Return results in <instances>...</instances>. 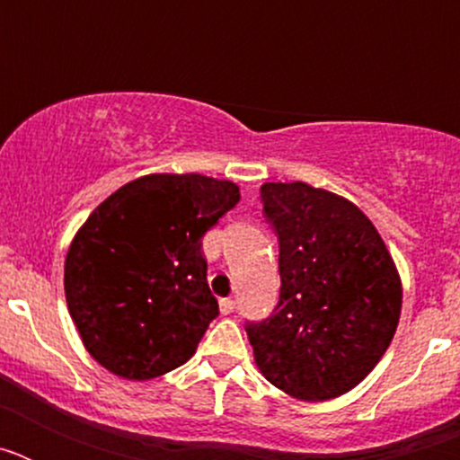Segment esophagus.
Returning a JSON list of instances; mask_svg holds the SVG:
<instances>
[{
	"instance_id": "esophagus-1",
	"label": "esophagus",
	"mask_w": 460,
	"mask_h": 460,
	"mask_svg": "<svg viewBox=\"0 0 460 460\" xmlns=\"http://www.w3.org/2000/svg\"><path fill=\"white\" fill-rule=\"evenodd\" d=\"M218 306H221L223 315H227V313H233V311H234V306H237V304H234V299H230V296H226V299H221V302H218Z\"/></svg>"
}]
</instances>
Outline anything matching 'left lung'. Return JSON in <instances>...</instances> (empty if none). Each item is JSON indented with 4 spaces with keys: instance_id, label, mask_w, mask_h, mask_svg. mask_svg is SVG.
<instances>
[{
    "instance_id": "1",
    "label": "left lung",
    "mask_w": 460,
    "mask_h": 460,
    "mask_svg": "<svg viewBox=\"0 0 460 460\" xmlns=\"http://www.w3.org/2000/svg\"><path fill=\"white\" fill-rule=\"evenodd\" d=\"M279 237L280 295L270 318L246 323L262 376L299 401L357 387L387 352L401 318V279L367 214L304 181L262 184Z\"/></svg>"
}]
</instances>
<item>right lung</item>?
<instances>
[{
    "instance_id": "obj_1",
    "label": "right lung",
    "mask_w": 460,
    "mask_h": 460,
    "mask_svg": "<svg viewBox=\"0 0 460 460\" xmlns=\"http://www.w3.org/2000/svg\"><path fill=\"white\" fill-rule=\"evenodd\" d=\"M237 202L233 181L147 174L92 211L68 249L64 290L101 367L152 380L193 357L218 315L202 237Z\"/></svg>"
}]
</instances>
